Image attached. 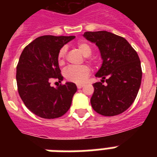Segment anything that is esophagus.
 Instances as JSON below:
<instances>
[{
  "label": "esophagus",
  "instance_id": "esophagus-1",
  "mask_svg": "<svg viewBox=\"0 0 157 157\" xmlns=\"http://www.w3.org/2000/svg\"><path fill=\"white\" fill-rule=\"evenodd\" d=\"M84 86H85L84 85H81V84H78V85H77V88L81 89V88H83Z\"/></svg>",
  "mask_w": 157,
  "mask_h": 157
}]
</instances>
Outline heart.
<instances>
[{
  "label": "heart",
  "instance_id": "1",
  "mask_svg": "<svg viewBox=\"0 0 157 157\" xmlns=\"http://www.w3.org/2000/svg\"><path fill=\"white\" fill-rule=\"evenodd\" d=\"M79 51L85 57H89L92 53V49L87 43L79 42L76 45ZM66 54V48L60 49L58 54V62L59 64H63ZM64 76L69 81L74 83H83L87 80L90 74V68L87 65L80 67H68L64 70Z\"/></svg>",
  "mask_w": 157,
  "mask_h": 157
}]
</instances>
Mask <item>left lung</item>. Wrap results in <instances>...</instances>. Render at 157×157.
I'll list each match as a JSON object with an SVG mask.
<instances>
[{"instance_id":"8db88e82","label":"left lung","mask_w":157,"mask_h":157,"mask_svg":"<svg viewBox=\"0 0 157 157\" xmlns=\"http://www.w3.org/2000/svg\"><path fill=\"white\" fill-rule=\"evenodd\" d=\"M83 36L98 46L102 66L95 74L91 106L98 114L112 117L126 111L136 98L142 81L139 55L124 37L107 31L86 32Z\"/></svg>"}]
</instances>
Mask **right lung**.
<instances>
[{"label": "right lung", "mask_w": 157, "mask_h": 157, "mask_svg": "<svg viewBox=\"0 0 157 157\" xmlns=\"http://www.w3.org/2000/svg\"><path fill=\"white\" fill-rule=\"evenodd\" d=\"M75 36H42L28 44L21 54L16 71V81L21 99L38 117L54 119L63 116L71 107L77 90L76 84L66 82L54 88L52 80H63L58 54Z\"/></svg>", "instance_id": "add662e5"}]
</instances>
